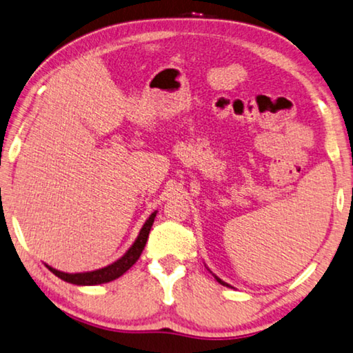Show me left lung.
<instances>
[{
    "instance_id": "left-lung-1",
    "label": "left lung",
    "mask_w": 353,
    "mask_h": 353,
    "mask_svg": "<svg viewBox=\"0 0 353 353\" xmlns=\"http://www.w3.org/2000/svg\"><path fill=\"white\" fill-rule=\"evenodd\" d=\"M210 273H212V272H210ZM212 275H214V273H212ZM214 276H215V279H216V281H218V283H220V284H223V286H228V288H231V286H229V284H228V283H225V281H223V279H220V278H218L216 275H214Z\"/></svg>"
}]
</instances>
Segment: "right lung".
I'll list each match as a JSON object with an SVG mask.
<instances>
[{
  "instance_id": "obj_1",
  "label": "right lung",
  "mask_w": 353,
  "mask_h": 353,
  "mask_svg": "<svg viewBox=\"0 0 353 353\" xmlns=\"http://www.w3.org/2000/svg\"><path fill=\"white\" fill-rule=\"evenodd\" d=\"M157 212L159 210L152 212V214L148 216V220L144 221L141 231H139L138 237L135 239V242L132 243V247L125 251L124 256H121L119 259L114 261L113 264L102 267V268H97V270H92V272H80V273H65V272L56 270V268L50 267L47 264H46V267L50 272L54 273L56 276L63 279V281L70 283V284H77V286H97V284L114 281L116 278L124 275L128 268H130L139 259V256H141L144 247H146L150 228H152V225H154Z\"/></svg>"
}]
</instances>
